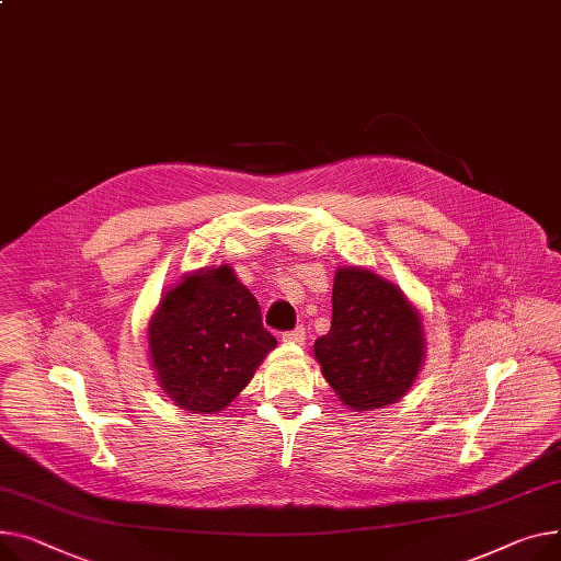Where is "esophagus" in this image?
Masks as SVG:
<instances>
[{
  "label": "esophagus",
  "mask_w": 561,
  "mask_h": 561,
  "mask_svg": "<svg viewBox=\"0 0 561 561\" xmlns=\"http://www.w3.org/2000/svg\"><path fill=\"white\" fill-rule=\"evenodd\" d=\"M282 341H284L286 345H305V343H307V329H305L302 324L295 327L293 331L282 333Z\"/></svg>",
  "instance_id": "1"
}]
</instances>
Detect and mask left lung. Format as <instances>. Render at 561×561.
<instances>
[{
	"label": "left lung",
	"mask_w": 561,
	"mask_h": 561,
	"mask_svg": "<svg viewBox=\"0 0 561 561\" xmlns=\"http://www.w3.org/2000/svg\"><path fill=\"white\" fill-rule=\"evenodd\" d=\"M424 350L422 316L399 286L367 268L335 271L331 329L313 354L347 408L360 413L397 403L415 383Z\"/></svg>",
	"instance_id": "obj_1"
}]
</instances>
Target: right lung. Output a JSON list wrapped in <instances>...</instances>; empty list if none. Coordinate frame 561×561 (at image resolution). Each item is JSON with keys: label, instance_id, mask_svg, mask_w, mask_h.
Wrapping results in <instances>:
<instances>
[{"label": "right lung", "instance_id": "right-lung-1", "mask_svg": "<svg viewBox=\"0 0 561 561\" xmlns=\"http://www.w3.org/2000/svg\"><path fill=\"white\" fill-rule=\"evenodd\" d=\"M275 345L259 302L232 266L184 275L148 322V354L160 388L198 415L230 405Z\"/></svg>", "mask_w": 561, "mask_h": 561}]
</instances>
